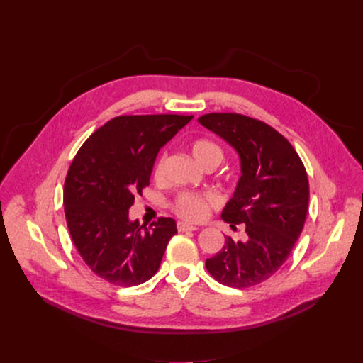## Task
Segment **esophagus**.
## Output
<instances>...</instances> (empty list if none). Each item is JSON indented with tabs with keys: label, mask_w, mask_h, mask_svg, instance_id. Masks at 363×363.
I'll return each instance as SVG.
<instances>
[{
	"label": "esophagus",
	"mask_w": 363,
	"mask_h": 363,
	"mask_svg": "<svg viewBox=\"0 0 363 363\" xmlns=\"http://www.w3.org/2000/svg\"><path fill=\"white\" fill-rule=\"evenodd\" d=\"M195 230H198V227L191 225L188 223H178V231H181V233H184V231H195Z\"/></svg>",
	"instance_id": "34e87169"
}]
</instances>
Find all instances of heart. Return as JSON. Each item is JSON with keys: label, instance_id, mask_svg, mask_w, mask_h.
<instances>
[{"label": "heart", "instance_id": "1", "mask_svg": "<svg viewBox=\"0 0 363 363\" xmlns=\"http://www.w3.org/2000/svg\"><path fill=\"white\" fill-rule=\"evenodd\" d=\"M189 152L194 161L201 167L206 165H218L223 160V150L221 147L210 140V139H195L189 145ZM162 167L164 161L160 160L157 167H155V177H161L162 175ZM213 196H202V195H195V194H182L177 198L174 203V210L175 213L188 220V221H201L206 217V213H208V208L214 203Z\"/></svg>", "mask_w": 363, "mask_h": 363}]
</instances>
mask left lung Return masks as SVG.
Wrapping results in <instances>:
<instances>
[{"instance_id": "left-lung-1", "label": "left lung", "mask_w": 363, "mask_h": 363, "mask_svg": "<svg viewBox=\"0 0 363 363\" xmlns=\"http://www.w3.org/2000/svg\"><path fill=\"white\" fill-rule=\"evenodd\" d=\"M198 122L224 139L240 158V178L221 218L244 224L247 240L225 237L205 262L224 286L245 289L270 279L289 258L301 234L308 181L298 155L272 126L238 113H210Z\"/></svg>"}]
</instances>
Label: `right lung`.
<instances>
[{"mask_svg":"<svg viewBox=\"0 0 363 363\" xmlns=\"http://www.w3.org/2000/svg\"><path fill=\"white\" fill-rule=\"evenodd\" d=\"M192 118L119 116L76 153L65 182L66 221L84 263L108 283L138 286L158 272L177 223L160 218L146 228L129 218V208L149 185L160 149Z\"/></svg>","mask_w":363,"mask_h":363,"instance_id":"add662e5","label":"right lung"}]
</instances>
